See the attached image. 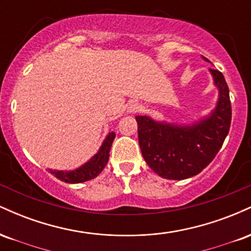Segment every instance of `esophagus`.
I'll return each mask as SVG.
<instances>
[{
  "instance_id": "obj_1",
  "label": "esophagus",
  "mask_w": 251,
  "mask_h": 251,
  "mask_svg": "<svg viewBox=\"0 0 251 251\" xmlns=\"http://www.w3.org/2000/svg\"><path fill=\"white\" fill-rule=\"evenodd\" d=\"M140 109H142V106L139 105L138 102H131L129 105L127 106V113H137V112H139Z\"/></svg>"
}]
</instances>
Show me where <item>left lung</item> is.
<instances>
[{
  "label": "left lung",
  "instance_id": "left-lung-1",
  "mask_svg": "<svg viewBox=\"0 0 251 251\" xmlns=\"http://www.w3.org/2000/svg\"><path fill=\"white\" fill-rule=\"evenodd\" d=\"M209 62L206 57L203 56ZM218 100L208 117L190 125L157 122L137 116L138 139L142 154L157 175L181 180L198 175L218 153L231 124L229 88L220 71L210 68Z\"/></svg>",
  "mask_w": 251,
  "mask_h": 251
}]
</instances>
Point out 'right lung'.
I'll return each instance as SVG.
<instances>
[{
    "instance_id": "add662e5",
    "label": "right lung",
    "mask_w": 251,
    "mask_h": 251,
    "mask_svg": "<svg viewBox=\"0 0 251 251\" xmlns=\"http://www.w3.org/2000/svg\"><path fill=\"white\" fill-rule=\"evenodd\" d=\"M114 138H116V133L114 132H109L107 137L102 142V145L100 146L99 151L87 163H85L80 168L72 170V171H62V170L60 171V170L51 169H48V171L53 176H55L57 179L70 184L82 183V181L93 179V178H96L102 171L106 164H107L109 158V151H111V146L113 144Z\"/></svg>"
}]
</instances>
